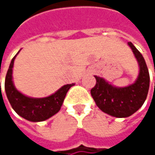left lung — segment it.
<instances>
[{"mask_svg":"<svg viewBox=\"0 0 155 155\" xmlns=\"http://www.w3.org/2000/svg\"><path fill=\"white\" fill-rule=\"evenodd\" d=\"M127 45L138 63L139 74L137 80L128 86L117 87L104 78L94 76L96 85L91 90L99 108L115 117H127L137 112L144 103L149 90L150 76L145 61L131 42Z\"/></svg>","mask_w":155,"mask_h":155,"instance_id":"8db88e82","label":"left lung"}]
</instances>
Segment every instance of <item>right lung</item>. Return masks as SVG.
<instances>
[{
	"label": "right lung",
	"mask_w": 155,
	"mask_h": 155,
	"mask_svg": "<svg viewBox=\"0 0 155 155\" xmlns=\"http://www.w3.org/2000/svg\"><path fill=\"white\" fill-rule=\"evenodd\" d=\"M16 55L11 62L5 78L4 88L7 98L12 108L21 117L31 122L45 121L60 110L67 91L74 83L64 85L54 93L45 98L28 97L16 89L12 80V68Z\"/></svg>",
	"instance_id": "1"
}]
</instances>
